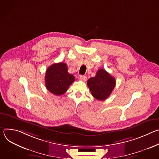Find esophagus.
<instances>
[{
  "instance_id": "1",
  "label": "esophagus",
  "mask_w": 159,
  "mask_h": 159,
  "mask_svg": "<svg viewBox=\"0 0 159 159\" xmlns=\"http://www.w3.org/2000/svg\"><path fill=\"white\" fill-rule=\"evenodd\" d=\"M80 79L84 82H85L87 80V78L86 76H84V75H80Z\"/></svg>"
}]
</instances>
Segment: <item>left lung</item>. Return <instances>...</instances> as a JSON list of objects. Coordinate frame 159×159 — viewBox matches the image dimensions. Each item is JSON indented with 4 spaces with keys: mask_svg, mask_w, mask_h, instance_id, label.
Wrapping results in <instances>:
<instances>
[{
    "mask_svg": "<svg viewBox=\"0 0 159 159\" xmlns=\"http://www.w3.org/2000/svg\"><path fill=\"white\" fill-rule=\"evenodd\" d=\"M87 85L96 99L103 101L111 95L116 85V80L104 69H99L94 77L87 80Z\"/></svg>",
    "mask_w": 159,
    "mask_h": 159,
    "instance_id": "1",
    "label": "left lung"
}]
</instances>
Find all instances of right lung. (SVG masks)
<instances>
[{"label": "right lung", "mask_w": 159, "mask_h": 159, "mask_svg": "<svg viewBox=\"0 0 159 159\" xmlns=\"http://www.w3.org/2000/svg\"><path fill=\"white\" fill-rule=\"evenodd\" d=\"M75 80L74 76L68 72L66 63L62 62L50 65L45 74L47 89L57 96H60L66 93Z\"/></svg>", "instance_id": "obj_1"}]
</instances>
